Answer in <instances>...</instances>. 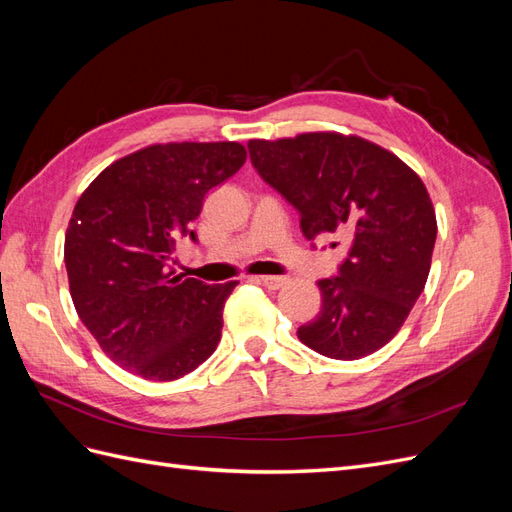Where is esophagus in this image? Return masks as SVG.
<instances>
[{"label": "esophagus", "mask_w": 512, "mask_h": 512, "mask_svg": "<svg viewBox=\"0 0 512 512\" xmlns=\"http://www.w3.org/2000/svg\"><path fill=\"white\" fill-rule=\"evenodd\" d=\"M252 280L260 282L262 286L269 288V290H277V288H282L286 284V277H282V275H262V277H252Z\"/></svg>", "instance_id": "34e87169"}]
</instances>
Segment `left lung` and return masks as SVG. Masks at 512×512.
<instances>
[{
  "mask_svg": "<svg viewBox=\"0 0 512 512\" xmlns=\"http://www.w3.org/2000/svg\"><path fill=\"white\" fill-rule=\"evenodd\" d=\"M247 149L258 175L301 213L307 239L342 235L350 247L337 277L318 282L322 307L299 327L301 342L337 361L389 344L421 297L438 235L421 177L352 134L254 138Z\"/></svg>",
  "mask_w": 512,
  "mask_h": 512,
  "instance_id": "8db88e82",
  "label": "left lung"
}]
</instances>
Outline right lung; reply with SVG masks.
<instances>
[{"label":"right lung","mask_w":512,"mask_h":512,"mask_svg":"<svg viewBox=\"0 0 512 512\" xmlns=\"http://www.w3.org/2000/svg\"><path fill=\"white\" fill-rule=\"evenodd\" d=\"M243 145H149L106 166L81 194L64 260L76 314L108 359L168 382L205 363L237 282L203 284L170 267L205 194L243 166Z\"/></svg>","instance_id":"obj_1"}]
</instances>
